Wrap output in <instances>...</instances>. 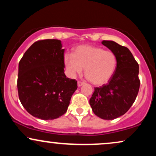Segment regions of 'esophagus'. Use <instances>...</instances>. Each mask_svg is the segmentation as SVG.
I'll list each match as a JSON object with an SVG mask.
<instances>
[{
    "instance_id": "34e87169",
    "label": "esophagus",
    "mask_w": 156,
    "mask_h": 156,
    "mask_svg": "<svg viewBox=\"0 0 156 156\" xmlns=\"http://www.w3.org/2000/svg\"><path fill=\"white\" fill-rule=\"evenodd\" d=\"M83 83H84V82L80 81V80H78V87H80V86L83 85Z\"/></svg>"
}]
</instances>
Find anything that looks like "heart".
<instances>
[{
    "label": "heart",
    "mask_w": 156,
    "mask_h": 156,
    "mask_svg": "<svg viewBox=\"0 0 156 156\" xmlns=\"http://www.w3.org/2000/svg\"><path fill=\"white\" fill-rule=\"evenodd\" d=\"M64 62L72 76L84 73L87 78L95 85H102L108 81L115 73L117 57L112 51L92 45H80L73 55L66 53Z\"/></svg>",
    "instance_id": "obj_1"
}]
</instances>
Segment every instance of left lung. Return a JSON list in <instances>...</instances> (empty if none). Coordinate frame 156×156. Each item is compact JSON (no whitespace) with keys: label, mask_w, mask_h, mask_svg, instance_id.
Here are the masks:
<instances>
[{"label":"left lung","mask_w":156,"mask_h":156,"mask_svg":"<svg viewBox=\"0 0 156 156\" xmlns=\"http://www.w3.org/2000/svg\"><path fill=\"white\" fill-rule=\"evenodd\" d=\"M102 44L117 55V69L108 83L94 87L89 104L95 115L110 120L125 114L135 101L140 87L139 64L128 48L113 41Z\"/></svg>","instance_id":"8db88e82"}]
</instances>
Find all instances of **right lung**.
<instances>
[{"label": "right lung", "instance_id": "right-lung-1", "mask_svg": "<svg viewBox=\"0 0 156 156\" xmlns=\"http://www.w3.org/2000/svg\"><path fill=\"white\" fill-rule=\"evenodd\" d=\"M58 39L35 42L19 62L17 91L21 104L34 117L48 120L67 112L78 88L64 74V53Z\"/></svg>", "mask_w": 156, "mask_h": 156}]
</instances>
